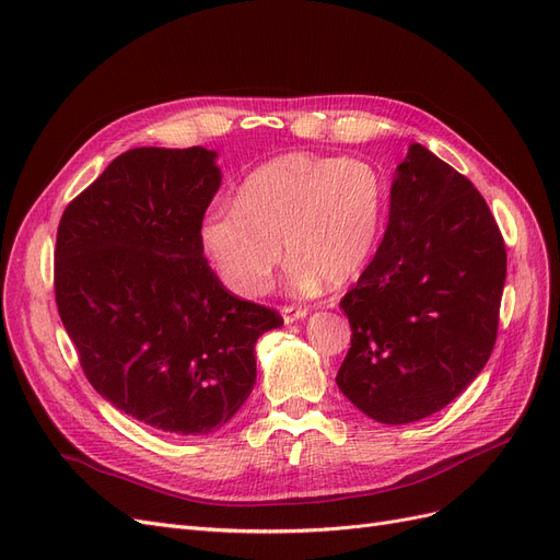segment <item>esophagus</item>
I'll list each match as a JSON object with an SVG mask.
<instances>
[{
	"label": "esophagus",
	"instance_id": "34e87169",
	"mask_svg": "<svg viewBox=\"0 0 560 560\" xmlns=\"http://www.w3.org/2000/svg\"><path fill=\"white\" fill-rule=\"evenodd\" d=\"M306 315H308V311H306V308H299V306H284V308H282L284 325H292V322L303 319Z\"/></svg>",
	"mask_w": 560,
	"mask_h": 560
}]
</instances>
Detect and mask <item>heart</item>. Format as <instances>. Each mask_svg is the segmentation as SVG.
<instances>
[{
    "instance_id": "1",
    "label": "heart",
    "mask_w": 560,
    "mask_h": 560,
    "mask_svg": "<svg viewBox=\"0 0 560 560\" xmlns=\"http://www.w3.org/2000/svg\"><path fill=\"white\" fill-rule=\"evenodd\" d=\"M387 210V182L366 161L294 151L259 165L238 202H217L198 241L217 278L241 296H259L282 261L290 280L313 292L343 287L374 257Z\"/></svg>"
}]
</instances>
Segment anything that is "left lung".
<instances>
[{"label":"left lung","instance_id":"1","mask_svg":"<svg viewBox=\"0 0 560 560\" xmlns=\"http://www.w3.org/2000/svg\"><path fill=\"white\" fill-rule=\"evenodd\" d=\"M506 252L483 196L411 144L376 257L343 296L352 338L336 383L362 413L406 425L448 406L498 338Z\"/></svg>","mask_w":560,"mask_h":560}]
</instances>
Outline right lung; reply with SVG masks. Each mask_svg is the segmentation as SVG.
I'll use <instances>...</instances> for the list:
<instances>
[{"instance_id":"1","label":"right lung","mask_w":560,"mask_h":560,"mask_svg":"<svg viewBox=\"0 0 560 560\" xmlns=\"http://www.w3.org/2000/svg\"><path fill=\"white\" fill-rule=\"evenodd\" d=\"M222 186L217 151L138 147L67 206L56 301L83 374L121 413L208 434L257 381L254 346L282 317L224 290L198 229Z\"/></svg>"}]
</instances>
